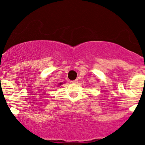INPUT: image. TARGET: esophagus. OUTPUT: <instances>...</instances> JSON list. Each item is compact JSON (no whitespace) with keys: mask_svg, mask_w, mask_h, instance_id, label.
Wrapping results in <instances>:
<instances>
[{"mask_svg":"<svg viewBox=\"0 0 145 145\" xmlns=\"http://www.w3.org/2000/svg\"><path fill=\"white\" fill-rule=\"evenodd\" d=\"M78 80H73V81H71V82H72V83H74V84H76V83H78Z\"/></svg>","mask_w":145,"mask_h":145,"instance_id":"obj_1","label":"esophagus"}]
</instances>
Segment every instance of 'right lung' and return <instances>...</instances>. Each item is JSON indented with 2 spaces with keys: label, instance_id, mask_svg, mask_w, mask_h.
Segmentation results:
<instances>
[{
  "label": "right lung",
  "instance_id": "obj_1",
  "mask_svg": "<svg viewBox=\"0 0 145 145\" xmlns=\"http://www.w3.org/2000/svg\"><path fill=\"white\" fill-rule=\"evenodd\" d=\"M61 83H60V85H61Z\"/></svg>",
  "mask_w": 145,
  "mask_h": 145
}]
</instances>
